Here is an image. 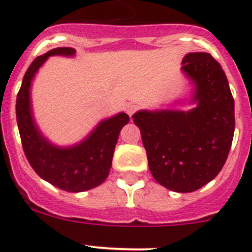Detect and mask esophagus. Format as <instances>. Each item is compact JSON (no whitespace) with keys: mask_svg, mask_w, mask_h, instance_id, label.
I'll return each instance as SVG.
<instances>
[{"mask_svg":"<svg viewBox=\"0 0 252 252\" xmlns=\"http://www.w3.org/2000/svg\"><path fill=\"white\" fill-rule=\"evenodd\" d=\"M136 111H137V106L135 103H128L127 106H126V112H127V115L130 116V117L133 115V113L136 112Z\"/></svg>","mask_w":252,"mask_h":252,"instance_id":"obj_1","label":"esophagus"}]
</instances>
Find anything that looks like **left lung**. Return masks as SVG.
Instances as JSON below:
<instances>
[{"label": "left lung", "instance_id": "1", "mask_svg": "<svg viewBox=\"0 0 252 252\" xmlns=\"http://www.w3.org/2000/svg\"><path fill=\"white\" fill-rule=\"evenodd\" d=\"M182 70L194 83L188 111H139L149 168L158 183L179 193L194 192L223 168L235 132V102L228 81L208 53H189Z\"/></svg>", "mask_w": 252, "mask_h": 252}]
</instances>
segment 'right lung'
Returning <instances> with one entry per match:
<instances>
[{
  "instance_id": "add662e5",
  "label": "right lung",
  "mask_w": 252,
  "mask_h": 252,
  "mask_svg": "<svg viewBox=\"0 0 252 252\" xmlns=\"http://www.w3.org/2000/svg\"><path fill=\"white\" fill-rule=\"evenodd\" d=\"M73 48H55L30 64L16 98V119L24 153L40 178L66 192H84L106 180L112 165L120 131L130 121L121 112L103 120L84 141L72 148H57L40 133L30 106V86L37 69L50 55H74Z\"/></svg>"
}]
</instances>
